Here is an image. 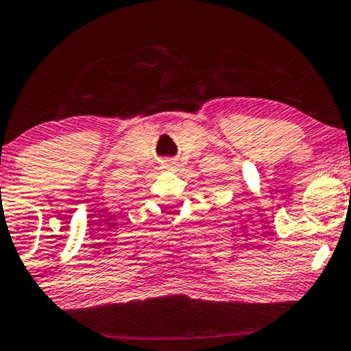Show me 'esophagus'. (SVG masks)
Instances as JSON below:
<instances>
[{"mask_svg": "<svg viewBox=\"0 0 351 351\" xmlns=\"http://www.w3.org/2000/svg\"><path fill=\"white\" fill-rule=\"evenodd\" d=\"M176 168H178V165H176V162H173V160H168L167 163H163V170L167 171H175Z\"/></svg>", "mask_w": 351, "mask_h": 351, "instance_id": "esophagus-1", "label": "esophagus"}]
</instances>
